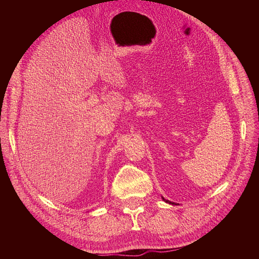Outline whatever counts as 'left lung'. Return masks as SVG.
<instances>
[{"label": "left lung", "mask_w": 259, "mask_h": 259, "mask_svg": "<svg viewBox=\"0 0 259 259\" xmlns=\"http://www.w3.org/2000/svg\"><path fill=\"white\" fill-rule=\"evenodd\" d=\"M163 200H164V201H165L166 203H171L170 201H168V200H165V199H164V198H163ZM171 204H173V203H171Z\"/></svg>", "instance_id": "8db88e82"}]
</instances>
